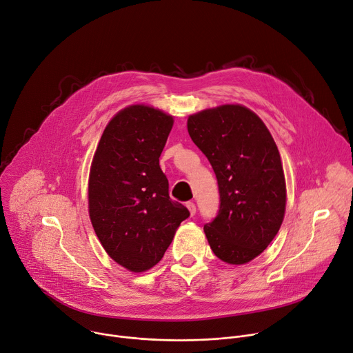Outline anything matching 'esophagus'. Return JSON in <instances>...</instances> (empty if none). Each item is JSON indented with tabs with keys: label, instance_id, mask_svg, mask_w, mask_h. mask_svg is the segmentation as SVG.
Here are the masks:
<instances>
[{
	"label": "esophagus",
	"instance_id": "34e87169",
	"mask_svg": "<svg viewBox=\"0 0 353 353\" xmlns=\"http://www.w3.org/2000/svg\"><path fill=\"white\" fill-rule=\"evenodd\" d=\"M187 208H188V211H190V215H191V216H194V215H195V212H196L195 204H194V203H187Z\"/></svg>",
	"mask_w": 353,
	"mask_h": 353
}]
</instances>
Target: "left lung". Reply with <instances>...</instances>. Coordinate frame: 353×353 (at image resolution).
<instances>
[{"instance_id":"obj_1","label":"left lung","mask_w":353,"mask_h":353,"mask_svg":"<svg viewBox=\"0 0 353 353\" xmlns=\"http://www.w3.org/2000/svg\"><path fill=\"white\" fill-rule=\"evenodd\" d=\"M187 130L218 180L221 205L204 225L214 254L240 265L260 256L285 215L286 185L279 150L263 120L240 105L188 117Z\"/></svg>"}]
</instances>
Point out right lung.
<instances>
[{
	"mask_svg": "<svg viewBox=\"0 0 353 353\" xmlns=\"http://www.w3.org/2000/svg\"><path fill=\"white\" fill-rule=\"evenodd\" d=\"M173 127L162 110L132 105L99 141L89 173V216L106 253L131 272L157 265L190 216L172 201L159 157Z\"/></svg>",
	"mask_w": 353,
	"mask_h": 353,
	"instance_id": "obj_1",
	"label": "right lung"
}]
</instances>
